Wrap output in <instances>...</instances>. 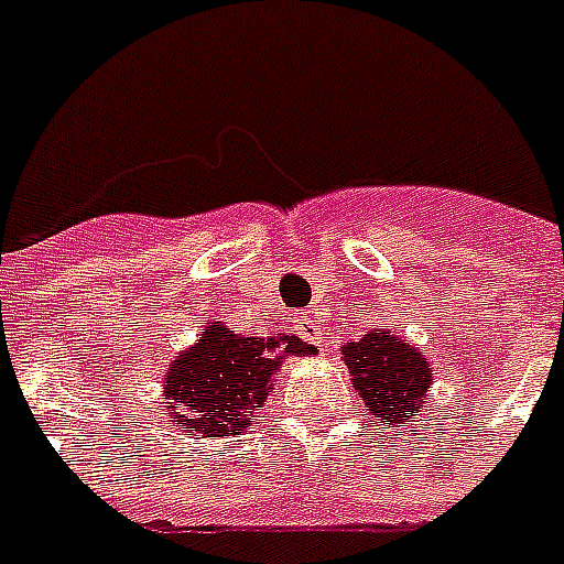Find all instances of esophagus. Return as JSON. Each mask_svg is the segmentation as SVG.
I'll return each instance as SVG.
<instances>
[{
  "mask_svg": "<svg viewBox=\"0 0 564 564\" xmlns=\"http://www.w3.org/2000/svg\"><path fill=\"white\" fill-rule=\"evenodd\" d=\"M295 327H299L301 339H307V343H322V339H325V327H322V322H316V318L307 316V313H301V316L295 318Z\"/></svg>",
  "mask_w": 564,
  "mask_h": 564,
  "instance_id": "esophagus-1",
  "label": "esophagus"
}]
</instances>
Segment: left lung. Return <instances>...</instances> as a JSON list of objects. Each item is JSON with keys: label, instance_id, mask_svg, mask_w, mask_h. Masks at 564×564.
<instances>
[{"label": "left lung", "instance_id": "8db88e82", "mask_svg": "<svg viewBox=\"0 0 564 564\" xmlns=\"http://www.w3.org/2000/svg\"><path fill=\"white\" fill-rule=\"evenodd\" d=\"M343 360L360 401L375 412L377 421L406 427V421L427 401L433 386L427 357L392 330H371L357 343H345Z\"/></svg>", "mask_w": 564, "mask_h": 564}]
</instances>
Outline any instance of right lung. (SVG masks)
Returning <instances> with one entry per match:
<instances>
[{
    "mask_svg": "<svg viewBox=\"0 0 564 564\" xmlns=\"http://www.w3.org/2000/svg\"><path fill=\"white\" fill-rule=\"evenodd\" d=\"M316 348L299 336H242L221 322H207L193 348L181 351L163 375V398L172 424L184 436H239L274 386L286 357H307Z\"/></svg>",
    "mask_w": 564,
    "mask_h": 564,
    "instance_id": "add662e5",
    "label": "right lung"
}]
</instances>
